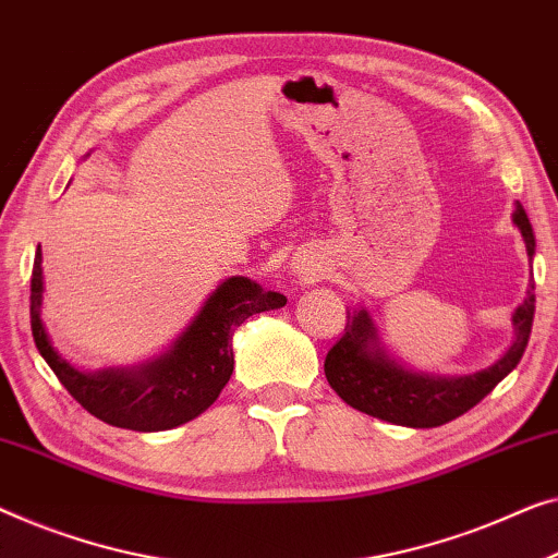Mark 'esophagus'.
<instances>
[{"label":"esophagus","mask_w":558,"mask_h":558,"mask_svg":"<svg viewBox=\"0 0 558 558\" xmlns=\"http://www.w3.org/2000/svg\"><path fill=\"white\" fill-rule=\"evenodd\" d=\"M292 269H294V274H296L299 279L312 281V279H317L319 274H322V264H319V262H314L312 256L299 254L296 259H294V264H292Z\"/></svg>","instance_id":"obj_1"}]
</instances>
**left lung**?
Masks as SVG:
<instances>
[{
    "mask_svg": "<svg viewBox=\"0 0 558 558\" xmlns=\"http://www.w3.org/2000/svg\"><path fill=\"white\" fill-rule=\"evenodd\" d=\"M513 223L521 231L529 259L536 254L534 229L521 204H515ZM534 281L526 299L513 312V342L494 365L471 375L415 373L390 354L377 332L367 306L347 310V327L339 342L327 352L325 375L332 390L360 413L405 427H438L468 413L486 398L511 369L519 365L534 325Z\"/></svg>",
    "mask_w": 558,
    "mask_h": 558,
    "instance_id": "left-lung-1",
    "label": "left lung"
}]
</instances>
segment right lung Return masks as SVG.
<instances>
[{
	"label": "right lung",
	"instance_id": "obj_1",
	"mask_svg": "<svg viewBox=\"0 0 558 558\" xmlns=\"http://www.w3.org/2000/svg\"><path fill=\"white\" fill-rule=\"evenodd\" d=\"M43 252L32 266L29 317L39 354L72 398L102 423L138 433L171 430L198 417L219 398L233 373L231 337L252 314L279 310L287 299L248 277H229L214 289L191 325L156 357L133 367L77 369L54 350L43 322Z\"/></svg>",
	"mask_w": 558,
	"mask_h": 558
}]
</instances>
